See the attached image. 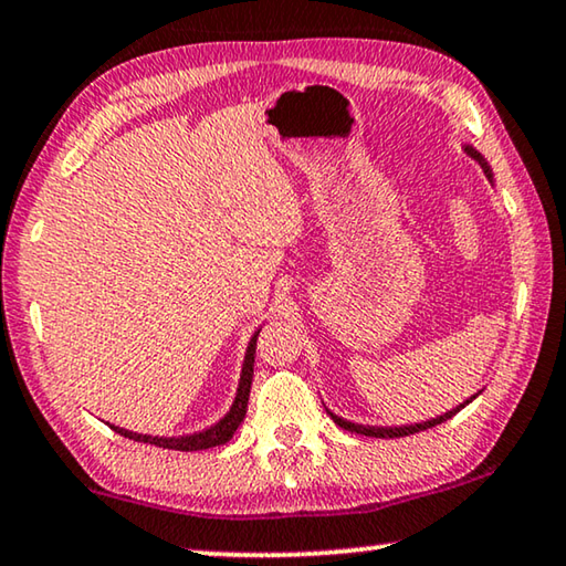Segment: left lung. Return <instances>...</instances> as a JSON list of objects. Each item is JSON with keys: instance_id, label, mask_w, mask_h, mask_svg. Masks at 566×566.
Masks as SVG:
<instances>
[{"instance_id": "1", "label": "left lung", "mask_w": 566, "mask_h": 566, "mask_svg": "<svg viewBox=\"0 0 566 566\" xmlns=\"http://www.w3.org/2000/svg\"><path fill=\"white\" fill-rule=\"evenodd\" d=\"M465 154H469L471 158H476L479 164H481V168H483V174H486L489 178H493V176H491V168H489L486 160L481 158V154H476V150H473L471 146H465ZM476 396H479V392H476ZM476 396H473V398H476ZM473 398H471V400H473ZM471 400L461 402L459 408L448 410V412H443V416H438V418H433V420H426V423H416V426H398V428H375V426H357V423H349V420H343V418H339V416H335V412H329V418L335 420V423H337L339 428H345V430H353V433H360V436H373V438H400V436H412V433H420V430H426V428H433V426H438V423H443V420L453 418L455 412H459L461 408L469 406Z\"/></svg>"}]
</instances>
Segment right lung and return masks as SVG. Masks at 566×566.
Returning a JSON list of instances; mask_svg holds the SVG:
<instances>
[{
  "instance_id": "right-lung-1",
  "label": "right lung",
  "mask_w": 566,
  "mask_h": 566,
  "mask_svg": "<svg viewBox=\"0 0 566 566\" xmlns=\"http://www.w3.org/2000/svg\"><path fill=\"white\" fill-rule=\"evenodd\" d=\"M256 337H251V343L247 347V357H244V367H241V380H239V390H237V400L231 410L223 416L217 426L201 430V433L193 436H181V438H154V436H140V433H130V430L111 426L115 433H120L125 438H133V441L140 443H150L158 448H170V451H203V448H213V446H223L231 441L234 430L239 428L241 420L247 416V402H249V390H251V378H254V353H256Z\"/></svg>"
}]
</instances>
